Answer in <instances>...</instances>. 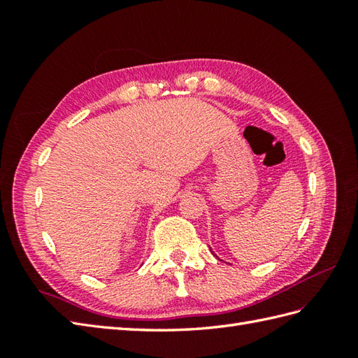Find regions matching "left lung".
Wrapping results in <instances>:
<instances>
[{
    "instance_id": "obj_1",
    "label": "left lung",
    "mask_w": 358,
    "mask_h": 358,
    "mask_svg": "<svg viewBox=\"0 0 358 358\" xmlns=\"http://www.w3.org/2000/svg\"><path fill=\"white\" fill-rule=\"evenodd\" d=\"M210 252H212V250H210ZM212 254H214V252H212ZM214 255H215V254H214ZM215 257H217V255H215ZM217 258H218V257H217Z\"/></svg>"
}]
</instances>
